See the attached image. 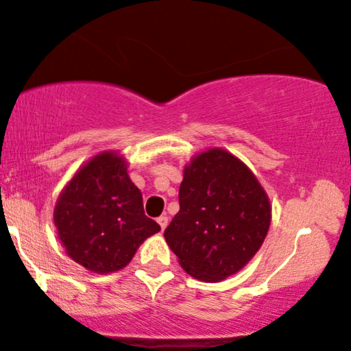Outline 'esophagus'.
Instances as JSON below:
<instances>
[{
    "mask_svg": "<svg viewBox=\"0 0 351 351\" xmlns=\"http://www.w3.org/2000/svg\"><path fill=\"white\" fill-rule=\"evenodd\" d=\"M157 222H158L160 229L165 230V229H167V226H168V217H167V216H160V217L157 219Z\"/></svg>",
    "mask_w": 351,
    "mask_h": 351,
    "instance_id": "obj_1",
    "label": "esophagus"
}]
</instances>
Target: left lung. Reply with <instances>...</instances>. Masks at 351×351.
<instances>
[{
    "mask_svg": "<svg viewBox=\"0 0 351 351\" xmlns=\"http://www.w3.org/2000/svg\"><path fill=\"white\" fill-rule=\"evenodd\" d=\"M180 210L165 240L181 268L206 282L240 271L260 250L271 206L250 168L222 149H209L184 167Z\"/></svg>",
    "mask_w": 351,
    "mask_h": 351,
    "instance_id": "1",
    "label": "left lung"
}]
</instances>
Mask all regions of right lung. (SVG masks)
I'll use <instances>...</instances> for the list:
<instances>
[{
	"mask_svg": "<svg viewBox=\"0 0 351 351\" xmlns=\"http://www.w3.org/2000/svg\"><path fill=\"white\" fill-rule=\"evenodd\" d=\"M66 255L90 271L106 274L129 265L160 226L143 213L142 193L117 152H101L69 181L53 209Z\"/></svg>",
	"mask_w": 351,
	"mask_h": 351,
	"instance_id": "right-lung-1",
	"label": "right lung"
}]
</instances>
